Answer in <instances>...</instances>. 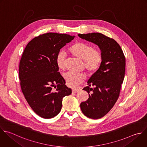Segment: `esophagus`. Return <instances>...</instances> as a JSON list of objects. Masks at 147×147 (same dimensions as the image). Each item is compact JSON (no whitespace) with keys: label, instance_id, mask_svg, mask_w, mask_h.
Instances as JSON below:
<instances>
[{"label":"esophagus","instance_id":"obj_1","mask_svg":"<svg viewBox=\"0 0 147 147\" xmlns=\"http://www.w3.org/2000/svg\"><path fill=\"white\" fill-rule=\"evenodd\" d=\"M80 88H73V89H72V92L73 93H77L78 91H80Z\"/></svg>","mask_w":147,"mask_h":147}]
</instances>
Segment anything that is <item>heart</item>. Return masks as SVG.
I'll return each mask as SVG.
<instances>
[{"label": "heart", "mask_w": 147, "mask_h": 147, "mask_svg": "<svg viewBox=\"0 0 147 147\" xmlns=\"http://www.w3.org/2000/svg\"><path fill=\"white\" fill-rule=\"evenodd\" d=\"M69 51L73 56L83 60V66L90 74L94 73L100 67L103 60L101 52L86 42H76L70 47ZM66 57L63 51H59L57 55L56 63L61 70L66 68ZM64 77L69 86L75 87L86 79V75L83 73L69 71L65 74Z\"/></svg>", "instance_id": "b5f03b06"}]
</instances>
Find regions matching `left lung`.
Wrapping results in <instances>:
<instances>
[{
  "mask_svg": "<svg viewBox=\"0 0 147 147\" xmlns=\"http://www.w3.org/2000/svg\"><path fill=\"white\" fill-rule=\"evenodd\" d=\"M100 48L103 60L100 67L88 81L83 90L89 98L80 105L82 113L91 119H99L106 115L117 101L125 73L126 59L118 42L100 33L78 34ZM90 86H94L90 88Z\"/></svg>",
  "mask_w": 147,
  "mask_h": 147,
  "instance_id": "1",
  "label": "left lung"
}]
</instances>
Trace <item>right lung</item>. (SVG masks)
<instances>
[{"label":"right lung","mask_w":147,"mask_h":147,"mask_svg":"<svg viewBox=\"0 0 147 147\" xmlns=\"http://www.w3.org/2000/svg\"><path fill=\"white\" fill-rule=\"evenodd\" d=\"M74 37L63 33H44L29 41L24 51L19 66L21 90L30 107L41 118L57 115L63 98L71 93L58 72L56 57Z\"/></svg>","instance_id":"1"}]
</instances>
